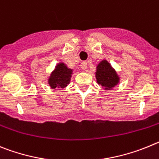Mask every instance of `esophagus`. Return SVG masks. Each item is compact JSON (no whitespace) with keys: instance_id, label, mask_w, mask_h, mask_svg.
<instances>
[{"instance_id":"34e87169","label":"esophagus","mask_w":159,"mask_h":159,"mask_svg":"<svg viewBox=\"0 0 159 159\" xmlns=\"http://www.w3.org/2000/svg\"><path fill=\"white\" fill-rule=\"evenodd\" d=\"M81 68L82 70H86L87 69V62H82L80 65Z\"/></svg>"}]
</instances>
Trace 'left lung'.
<instances>
[{"instance_id": "obj_1", "label": "left lung", "mask_w": 159, "mask_h": 159, "mask_svg": "<svg viewBox=\"0 0 159 159\" xmlns=\"http://www.w3.org/2000/svg\"><path fill=\"white\" fill-rule=\"evenodd\" d=\"M97 83L104 89H111L119 82V77L116 72L111 68V65L106 60H103L98 64L96 72Z\"/></svg>"}]
</instances>
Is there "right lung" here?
<instances>
[{
    "mask_svg": "<svg viewBox=\"0 0 159 159\" xmlns=\"http://www.w3.org/2000/svg\"><path fill=\"white\" fill-rule=\"evenodd\" d=\"M73 70L68 69L64 63L58 64L49 78V85L52 89L65 88L70 81Z\"/></svg>",
    "mask_w": 159,
    "mask_h": 159,
    "instance_id": "right-lung-1",
    "label": "right lung"
}]
</instances>
